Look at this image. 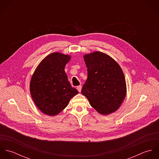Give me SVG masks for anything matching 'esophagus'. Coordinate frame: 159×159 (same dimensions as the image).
<instances>
[{
  "label": "esophagus",
  "mask_w": 159,
  "mask_h": 159,
  "mask_svg": "<svg viewBox=\"0 0 159 159\" xmlns=\"http://www.w3.org/2000/svg\"><path fill=\"white\" fill-rule=\"evenodd\" d=\"M81 89H82V86H78L77 87V90L78 91V92H80L81 91Z\"/></svg>",
  "instance_id": "obj_1"
}]
</instances>
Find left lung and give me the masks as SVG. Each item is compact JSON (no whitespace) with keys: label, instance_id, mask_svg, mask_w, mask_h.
<instances>
[{"label":"left lung","instance_id":"left-lung-1","mask_svg":"<svg viewBox=\"0 0 159 159\" xmlns=\"http://www.w3.org/2000/svg\"><path fill=\"white\" fill-rule=\"evenodd\" d=\"M88 79L81 93L99 113L110 114L120 106L126 95V83L119 65L110 56L95 51L84 56Z\"/></svg>","mask_w":159,"mask_h":159}]
</instances>
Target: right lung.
Masks as SVG:
<instances>
[{"mask_svg": "<svg viewBox=\"0 0 159 159\" xmlns=\"http://www.w3.org/2000/svg\"><path fill=\"white\" fill-rule=\"evenodd\" d=\"M70 58L62 53H51L42 60L32 76L31 96L39 109L45 114H58L78 93L70 85L64 70Z\"/></svg>", "mask_w": 159, "mask_h": 159, "instance_id": "obj_1", "label": "right lung"}]
</instances>
